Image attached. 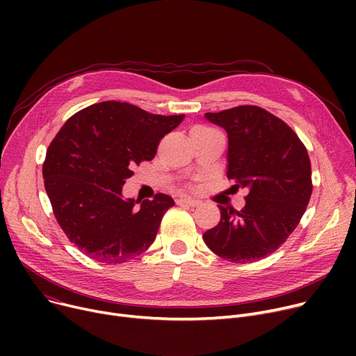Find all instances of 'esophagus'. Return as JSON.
Returning a JSON list of instances; mask_svg holds the SVG:
<instances>
[{
  "mask_svg": "<svg viewBox=\"0 0 356 356\" xmlns=\"http://www.w3.org/2000/svg\"><path fill=\"white\" fill-rule=\"evenodd\" d=\"M176 202L179 204H188V207H192V208H196L200 204V202L197 199H193V197H189V196H181Z\"/></svg>",
  "mask_w": 356,
  "mask_h": 356,
  "instance_id": "34e87169",
  "label": "esophagus"
}]
</instances>
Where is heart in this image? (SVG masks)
Listing matches in <instances>:
<instances>
[{
  "mask_svg": "<svg viewBox=\"0 0 356 356\" xmlns=\"http://www.w3.org/2000/svg\"><path fill=\"white\" fill-rule=\"evenodd\" d=\"M196 129H207V128H196Z\"/></svg>",
  "mask_w": 356,
  "mask_h": 356,
  "instance_id": "heart-1",
  "label": "heart"
}]
</instances>
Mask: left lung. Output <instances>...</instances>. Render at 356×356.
Instances as JSON below:
<instances>
[{"label": "left lung", "instance_id": "1", "mask_svg": "<svg viewBox=\"0 0 356 356\" xmlns=\"http://www.w3.org/2000/svg\"><path fill=\"white\" fill-rule=\"evenodd\" d=\"M204 118L228 134V179L248 189L241 211L223 208L203 234L212 252L245 264L273 254L300 222L312 196L307 149L294 131L268 111L242 105Z\"/></svg>", "mask_w": 356, "mask_h": 356}]
</instances>
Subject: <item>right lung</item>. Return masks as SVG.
Segmentation results:
<instances>
[{
    "label": "right lung",
    "mask_w": 356,
    "mask_h": 356,
    "mask_svg": "<svg viewBox=\"0 0 356 356\" xmlns=\"http://www.w3.org/2000/svg\"><path fill=\"white\" fill-rule=\"evenodd\" d=\"M183 118L106 101L76 112L56 134L43 164L44 188L60 228L89 258L121 264L153 244L175 200L164 193L124 199L122 186Z\"/></svg>",
    "instance_id": "obj_1"
}]
</instances>
